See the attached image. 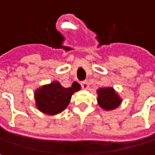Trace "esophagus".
<instances>
[{"mask_svg":"<svg viewBox=\"0 0 155 155\" xmlns=\"http://www.w3.org/2000/svg\"><path fill=\"white\" fill-rule=\"evenodd\" d=\"M81 85L82 89H88V87H89V82H88L87 81H83L81 82Z\"/></svg>","mask_w":155,"mask_h":155,"instance_id":"34e87169","label":"esophagus"}]
</instances>
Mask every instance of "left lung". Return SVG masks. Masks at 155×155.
<instances>
[{
	"mask_svg": "<svg viewBox=\"0 0 155 155\" xmlns=\"http://www.w3.org/2000/svg\"><path fill=\"white\" fill-rule=\"evenodd\" d=\"M99 105L105 110H111L117 108L121 103V99L113 88H101L97 91Z\"/></svg>",
	"mask_w": 155,
	"mask_h": 155,
	"instance_id": "8db88e82",
	"label": "left lung"
}]
</instances>
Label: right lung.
<instances>
[{
    "label": "right lung",
    "instance_id": "right-lung-1",
    "mask_svg": "<svg viewBox=\"0 0 155 155\" xmlns=\"http://www.w3.org/2000/svg\"><path fill=\"white\" fill-rule=\"evenodd\" d=\"M80 89L81 86L76 81L69 88L63 87L58 81L51 82L36 91V105L43 113L49 115L58 114L68 106L72 95Z\"/></svg>",
    "mask_w": 155,
    "mask_h": 155
}]
</instances>
